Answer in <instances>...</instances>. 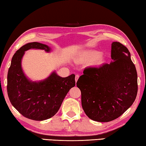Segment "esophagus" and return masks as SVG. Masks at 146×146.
Here are the masks:
<instances>
[{"instance_id":"obj_1","label":"esophagus","mask_w":146,"mask_h":146,"mask_svg":"<svg viewBox=\"0 0 146 146\" xmlns=\"http://www.w3.org/2000/svg\"><path fill=\"white\" fill-rule=\"evenodd\" d=\"M78 78H79V75H75V81H76V82L78 80Z\"/></svg>"}]
</instances>
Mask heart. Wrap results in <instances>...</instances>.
I'll use <instances>...</instances> for the list:
<instances>
[{
	"instance_id": "b5f03b06",
	"label": "heart",
	"mask_w": 146,
	"mask_h": 146,
	"mask_svg": "<svg viewBox=\"0 0 146 146\" xmlns=\"http://www.w3.org/2000/svg\"><path fill=\"white\" fill-rule=\"evenodd\" d=\"M98 56V54L97 53H90V52H86L84 53L80 56L78 58L79 61L81 62H86L89 61L93 59L97 58Z\"/></svg>"
}]
</instances>
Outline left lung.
Here are the masks:
<instances>
[{"instance_id":"obj_1","label":"left lung","mask_w":146,"mask_h":146,"mask_svg":"<svg viewBox=\"0 0 146 146\" xmlns=\"http://www.w3.org/2000/svg\"><path fill=\"white\" fill-rule=\"evenodd\" d=\"M110 64L84 69L76 82L84 111L91 120L108 122L122 115L134 102L138 91L137 73L128 49L111 44Z\"/></svg>"}]
</instances>
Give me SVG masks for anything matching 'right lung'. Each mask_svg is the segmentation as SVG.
<instances>
[{
	"mask_svg": "<svg viewBox=\"0 0 146 146\" xmlns=\"http://www.w3.org/2000/svg\"><path fill=\"white\" fill-rule=\"evenodd\" d=\"M31 48L50 51L45 44L31 42L22 46L11 59L8 73L7 91L13 107L24 117L33 120H44L53 117L60 108L64 98L75 86L74 74L60 77L53 72L40 82L29 81L21 68L24 51Z\"/></svg>",
	"mask_w": 146,
	"mask_h": 146,
	"instance_id": "add662e5",
	"label": "right lung"
}]
</instances>
